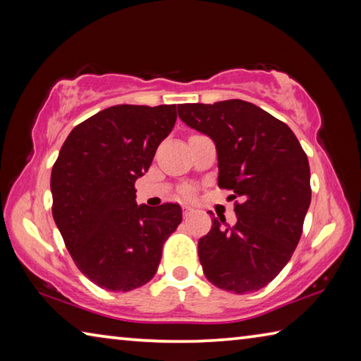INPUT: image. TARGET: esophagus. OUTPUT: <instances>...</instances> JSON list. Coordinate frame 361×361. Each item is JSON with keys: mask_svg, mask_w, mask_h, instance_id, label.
I'll list each match as a JSON object with an SVG mask.
<instances>
[{"mask_svg": "<svg viewBox=\"0 0 361 361\" xmlns=\"http://www.w3.org/2000/svg\"><path fill=\"white\" fill-rule=\"evenodd\" d=\"M194 213V210L191 209V207H185V209H183V218L185 219H188L189 216H191Z\"/></svg>", "mask_w": 361, "mask_h": 361, "instance_id": "1", "label": "esophagus"}]
</instances>
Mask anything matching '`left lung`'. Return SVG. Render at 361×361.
Wrapping results in <instances>:
<instances>
[{
  "label": "left lung",
  "mask_w": 361,
  "mask_h": 361,
  "mask_svg": "<svg viewBox=\"0 0 361 361\" xmlns=\"http://www.w3.org/2000/svg\"><path fill=\"white\" fill-rule=\"evenodd\" d=\"M178 116L216 145L218 186L232 191L237 223L213 218L199 240L205 277L247 295L279 276L302 234L310 205L307 156L285 122L243 100L185 103ZM212 215V213H210Z\"/></svg>",
  "instance_id": "1"
}]
</instances>
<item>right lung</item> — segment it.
<instances>
[{"label":"right lung","instance_id":"right-lung-1","mask_svg":"<svg viewBox=\"0 0 361 361\" xmlns=\"http://www.w3.org/2000/svg\"><path fill=\"white\" fill-rule=\"evenodd\" d=\"M175 105H116L78 124L52 167V216L76 267L100 288L130 291L154 277L178 204L137 205L135 181L172 132Z\"/></svg>","mask_w":361,"mask_h":361}]
</instances>
